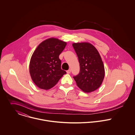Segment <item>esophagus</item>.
I'll list each match as a JSON object with an SVG mask.
<instances>
[{
    "label": "esophagus",
    "mask_w": 135,
    "mask_h": 135,
    "mask_svg": "<svg viewBox=\"0 0 135 135\" xmlns=\"http://www.w3.org/2000/svg\"><path fill=\"white\" fill-rule=\"evenodd\" d=\"M70 73H71V70H70V69H69V70H68L67 71V73L68 74H70Z\"/></svg>",
    "instance_id": "34e87169"
}]
</instances>
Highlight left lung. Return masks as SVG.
<instances>
[{
	"mask_svg": "<svg viewBox=\"0 0 135 135\" xmlns=\"http://www.w3.org/2000/svg\"><path fill=\"white\" fill-rule=\"evenodd\" d=\"M73 46L80 64V73L74 79L82 91L93 92L101 86L104 78V66L101 56L97 49L88 42L74 43Z\"/></svg>",
	"mask_w": 135,
	"mask_h": 135,
	"instance_id": "left-lung-1",
	"label": "left lung"
}]
</instances>
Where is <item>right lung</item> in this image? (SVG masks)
I'll return each mask as SVG.
<instances>
[{
	"mask_svg": "<svg viewBox=\"0 0 135 135\" xmlns=\"http://www.w3.org/2000/svg\"><path fill=\"white\" fill-rule=\"evenodd\" d=\"M67 43L51 37L41 42L32 54L29 71L32 81L39 88L49 90L66 74L61 69L59 55Z\"/></svg>",
	"mask_w": 135,
	"mask_h": 135,
	"instance_id": "add662e5",
	"label": "right lung"
}]
</instances>
